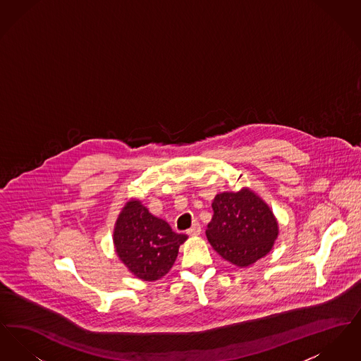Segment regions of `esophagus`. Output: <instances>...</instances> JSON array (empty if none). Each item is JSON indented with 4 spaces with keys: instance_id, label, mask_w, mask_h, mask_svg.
I'll return each mask as SVG.
<instances>
[{
    "instance_id": "esophagus-1",
    "label": "esophagus",
    "mask_w": 361,
    "mask_h": 361,
    "mask_svg": "<svg viewBox=\"0 0 361 361\" xmlns=\"http://www.w3.org/2000/svg\"><path fill=\"white\" fill-rule=\"evenodd\" d=\"M187 233H188L189 235H199L202 233V226H200L199 222H195Z\"/></svg>"
}]
</instances>
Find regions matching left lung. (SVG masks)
<instances>
[{"label":"left lung","instance_id":"8db88e82","mask_svg":"<svg viewBox=\"0 0 361 361\" xmlns=\"http://www.w3.org/2000/svg\"><path fill=\"white\" fill-rule=\"evenodd\" d=\"M212 208L207 238L224 259L237 267H247L272 249L279 231L277 222L269 207L252 190L219 193Z\"/></svg>","mask_w":361,"mask_h":361}]
</instances>
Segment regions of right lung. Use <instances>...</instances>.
<instances>
[{"label":"right lung","mask_w":361,"mask_h":361,"mask_svg":"<svg viewBox=\"0 0 361 361\" xmlns=\"http://www.w3.org/2000/svg\"><path fill=\"white\" fill-rule=\"evenodd\" d=\"M187 238L152 215L140 202H130L123 208L114 234L118 256L134 275L146 281L169 272L180 245Z\"/></svg>","instance_id":"1"}]
</instances>
